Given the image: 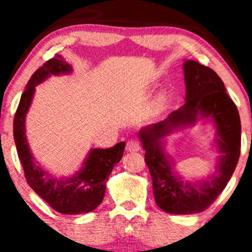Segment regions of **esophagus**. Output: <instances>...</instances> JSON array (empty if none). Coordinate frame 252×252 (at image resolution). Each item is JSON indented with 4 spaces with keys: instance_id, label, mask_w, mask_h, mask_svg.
<instances>
[{
    "instance_id": "obj_1",
    "label": "esophagus",
    "mask_w": 252,
    "mask_h": 252,
    "mask_svg": "<svg viewBox=\"0 0 252 252\" xmlns=\"http://www.w3.org/2000/svg\"><path fill=\"white\" fill-rule=\"evenodd\" d=\"M126 152H130V153L138 152V150L141 149V144L137 140H134V138H131V140H129L128 142H126Z\"/></svg>"
}]
</instances>
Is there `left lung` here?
<instances>
[{
	"instance_id": "left-lung-1",
	"label": "left lung",
	"mask_w": 252,
	"mask_h": 252,
	"mask_svg": "<svg viewBox=\"0 0 252 252\" xmlns=\"http://www.w3.org/2000/svg\"><path fill=\"white\" fill-rule=\"evenodd\" d=\"M185 104L166 120L138 131L146 150L144 161L153 180L155 202L173 215L202 212L226 187L241 155V118L236 104L226 94L224 83L212 68L194 60L184 62ZM205 119L215 123V142L220 156L212 175L201 181H185L165 153L164 138L176 129Z\"/></svg>"
}]
</instances>
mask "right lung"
Here are the masks:
<instances>
[{
	"instance_id": "right-lung-1",
	"label": "right lung",
	"mask_w": 252,
	"mask_h": 252,
	"mask_svg": "<svg viewBox=\"0 0 252 252\" xmlns=\"http://www.w3.org/2000/svg\"><path fill=\"white\" fill-rule=\"evenodd\" d=\"M72 66L60 56L46 62L28 80L14 116V141L28 185L53 210L63 215H80L97 209L105 194L106 181L123 156L126 143L108 149L94 148L82 168L70 178H58L45 170L31 153L26 137V116L33 100L35 86L51 76L68 74Z\"/></svg>"
}]
</instances>
